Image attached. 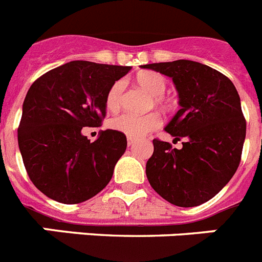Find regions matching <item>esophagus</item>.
I'll return each mask as SVG.
<instances>
[{"label": "esophagus", "mask_w": 262, "mask_h": 262, "mask_svg": "<svg viewBox=\"0 0 262 262\" xmlns=\"http://www.w3.org/2000/svg\"><path fill=\"white\" fill-rule=\"evenodd\" d=\"M134 143H135V140H134V139H131V138L127 139V144H128V147L134 145Z\"/></svg>", "instance_id": "obj_1"}]
</instances>
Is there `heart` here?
<instances>
[{
  "mask_svg": "<svg viewBox=\"0 0 262 262\" xmlns=\"http://www.w3.org/2000/svg\"><path fill=\"white\" fill-rule=\"evenodd\" d=\"M136 82L139 86H142L147 93L154 97V103L157 107H168V101L163 96L166 90V80L156 72L145 71L140 72L136 76ZM124 82L122 80L115 81L108 89L107 96H106V106L110 111H117L122 103V96H123ZM161 124V120L157 114H147V115H134V114H122L119 117L114 118L110 122V126L122 133L131 139H139L147 135Z\"/></svg>",
  "mask_w": 262,
  "mask_h": 262,
  "instance_id": "obj_1",
  "label": "heart"
}]
</instances>
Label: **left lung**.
Masks as SVG:
<instances>
[{"mask_svg": "<svg viewBox=\"0 0 262 262\" xmlns=\"http://www.w3.org/2000/svg\"><path fill=\"white\" fill-rule=\"evenodd\" d=\"M142 67L174 82L181 108L164 129L174 140L184 139L181 149L155 139L145 165L148 181L172 205H202L228 184L240 164L247 124L237 90L221 72L191 60Z\"/></svg>", "mask_w": 262, "mask_h": 262, "instance_id": "1", "label": "left lung"}]
</instances>
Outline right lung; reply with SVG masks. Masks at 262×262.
I'll return each mask as SVG.
<instances>
[{"mask_svg":"<svg viewBox=\"0 0 262 262\" xmlns=\"http://www.w3.org/2000/svg\"><path fill=\"white\" fill-rule=\"evenodd\" d=\"M131 67L69 61L39 77L23 101L18 145L32 184L66 205L90 200L110 182L127 148L126 135L101 131L94 142L82 127H98L106 96Z\"/></svg>","mask_w":262,"mask_h":262,"instance_id":"right-lung-1","label":"right lung"}]
</instances>
